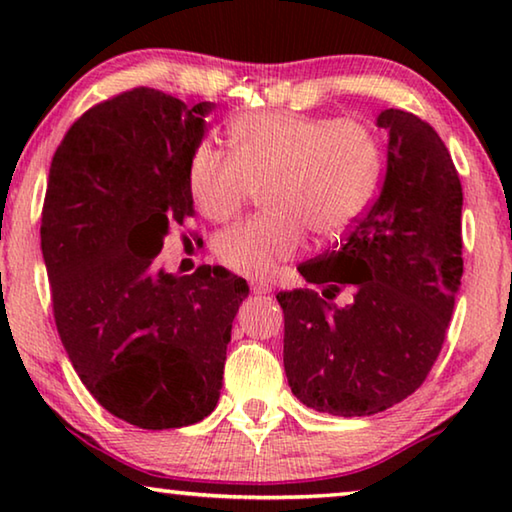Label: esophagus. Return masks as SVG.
I'll use <instances>...</instances> for the list:
<instances>
[{
    "label": "esophagus",
    "mask_w": 512,
    "mask_h": 512,
    "mask_svg": "<svg viewBox=\"0 0 512 512\" xmlns=\"http://www.w3.org/2000/svg\"><path fill=\"white\" fill-rule=\"evenodd\" d=\"M250 291H253L255 296H266V293L273 291V287L268 284V280H262V277H250Z\"/></svg>",
    "instance_id": "esophagus-1"
}]
</instances>
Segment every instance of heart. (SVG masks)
<instances>
[{"instance_id":"1","label":"heart","mask_w":512,"mask_h":512,"mask_svg":"<svg viewBox=\"0 0 512 512\" xmlns=\"http://www.w3.org/2000/svg\"><path fill=\"white\" fill-rule=\"evenodd\" d=\"M230 146L198 142L187 183L210 221L232 219L255 189L266 187L268 214L232 225L212 241L214 257L241 275H271L298 255L305 230L323 244L343 237L379 183V140L357 119L248 112L230 124Z\"/></svg>"}]
</instances>
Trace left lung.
I'll use <instances>...</instances> for the list:
<instances>
[{
	"instance_id": "1",
	"label": "left lung",
	"mask_w": 512,
	"mask_h": 512,
	"mask_svg": "<svg viewBox=\"0 0 512 512\" xmlns=\"http://www.w3.org/2000/svg\"><path fill=\"white\" fill-rule=\"evenodd\" d=\"M386 176L339 250L298 266L314 289L280 291L284 372L320 413L391 409L427 379L463 275V189L445 142L420 117L381 110ZM351 291L345 306L331 300Z\"/></svg>"
}]
</instances>
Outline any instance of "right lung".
<instances>
[{
    "label": "right lung",
    "instance_id": "add662e5",
    "mask_svg": "<svg viewBox=\"0 0 512 512\" xmlns=\"http://www.w3.org/2000/svg\"><path fill=\"white\" fill-rule=\"evenodd\" d=\"M214 108L135 88L76 119L51 160L40 239L60 341L94 400L140 429L214 411L248 296L221 266H155L171 225L194 216L187 167Z\"/></svg>",
    "mask_w": 512,
    "mask_h": 512
}]
</instances>
